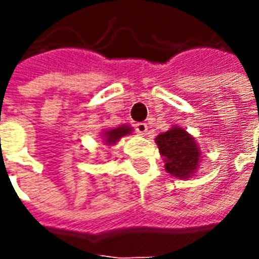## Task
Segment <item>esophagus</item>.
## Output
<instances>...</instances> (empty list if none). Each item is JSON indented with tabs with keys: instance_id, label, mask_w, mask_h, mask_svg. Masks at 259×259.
<instances>
[{
	"instance_id": "obj_1",
	"label": "esophagus",
	"mask_w": 259,
	"mask_h": 259,
	"mask_svg": "<svg viewBox=\"0 0 259 259\" xmlns=\"http://www.w3.org/2000/svg\"><path fill=\"white\" fill-rule=\"evenodd\" d=\"M136 127V132L139 133V135L144 136L147 133V130H148V126H147L146 123H137L135 126Z\"/></svg>"
}]
</instances>
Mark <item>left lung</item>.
I'll return each instance as SVG.
<instances>
[{"label": "left lung", "instance_id": "left-lung-1", "mask_svg": "<svg viewBox=\"0 0 259 259\" xmlns=\"http://www.w3.org/2000/svg\"><path fill=\"white\" fill-rule=\"evenodd\" d=\"M163 157L165 170L179 179H189L200 168L201 150L190 133L180 126H172L155 139Z\"/></svg>", "mask_w": 259, "mask_h": 259}]
</instances>
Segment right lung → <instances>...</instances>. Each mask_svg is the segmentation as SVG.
<instances>
[{
    "label": "right lung",
    "mask_w": 259,
    "mask_h": 259,
    "mask_svg": "<svg viewBox=\"0 0 259 259\" xmlns=\"http://www.w3.org/2000/svg\"><path fill=\"white\" fill-rule=\"evenodd\" d=\"M133 132V129L127 126V124H122V126H119V127H113V129H104L101 133L102 141H104V144H107V146H113V144H116L123 136L130 135Z\"/></svg>",
    "instance_id": "1"
}]
</instances>
